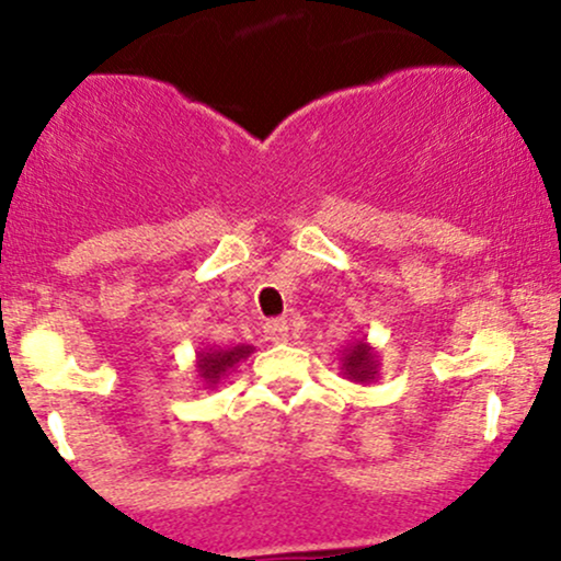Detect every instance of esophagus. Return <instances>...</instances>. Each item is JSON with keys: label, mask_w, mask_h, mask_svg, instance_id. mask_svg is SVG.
Here are the masks:
<instances>
[{"label": "esophagus", "mask_w": 561, "mask_h": 561, "mask_svg": "<svg viewBox=\"0 0 561 561\" xmlns=\"http://www.w3.org/2000/svg\"><path fill=\"white\" fill-rule=\"evenodd\" d=\"M263 332H266V341L271 343H287V337H290V328H287L285 319H271V322L263 324Z\"/></svg>", "instance_id": "1"}]
</instances>
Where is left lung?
<instances>
[{
    "label": "left lung",
    "mask_w": 561,
    "mask_h": 561,
    "mask_svg": "<svg viewBox=\"0 0 561 561\" xmlns=\"http://www.w3.org/2000/svg\"><path fill=\"white\" fill-rule=\"evenodd\" d=\"M378 351L370 346L367 337L351 341L346 348L341 351V373L343 378L354 380V383H375L380 375Z\"/></svg>",
    "instance_id": "left-lung-1"
}]
</instances>
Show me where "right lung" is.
<instances>
[{
    "mask_svg": "<svg viewBox=\"0 0 561 561\" xmlns=\"http://www.w3.org/2000/svg\"><path fill=\"white\" fill-rule=\"evenodd\" d=\"M255 351V346H248V343H237V346L220 348V346H207L196 351V375H199V383L205 389H218L220 380L229 378L233 367Z\"/></svg>",
    "mask_w": 561,
    "mask_h": 561,
    "instance_id": "1",
    "label": "right lung"
}]
</instances>
